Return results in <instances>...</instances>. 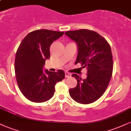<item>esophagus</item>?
Segmentation results:
<instances>
[{"label": "esophagus", "mask_w": 131, "mask_h": 131, "mask_svg": "<svg viewBox=\"0 0 131 131\" xmlns=\"http://www.w3.org/2000/svg\"><path fill=\"white\" fill-rule=\"evenodd\" d=\"M71 76V75L70 73L67 72H65V77H66V78L70 77Z\"/></svg>", "instance_id": "34e87169"}]
</instances>
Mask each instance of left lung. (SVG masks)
I'll return each mask as SVG.
<instances>
[{
    "label": "left lung",
    "instance_id": "left-lung-1",
    "mask_svg": "<svg viewBox=\"0 0 131 131\" xmlns=\"http://www.w3.org/2000/svg\"><path fill=\"white\" fill-rule=\"evenodd\" d=\"M77 43L75 64L87 69V78L82 80L77 74L75 88L70 89V96L77 102L89 104L97 100L107 89L112 76L113 56L110 45L97 32L88 29L68 31L64 34Z\"/></svg>",
    "mask_w": 131,
    "mask_h": 131
}]
</instances>
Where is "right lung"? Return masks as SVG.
<instances>
[{"label":"right lung","mask_w":131,"mask_h":131,"mask_svg":"<svg viewBox=\"0 0 131 131\" xmlns=\"http://www.w3.org/2000/svg\"><path fill=\"white\" fill-rule=\"evenodd\" d=\"M64 32L47 29L34 30L23 39L15 59L17 84L24 96L32 102L41 103L53 96L56 83L64 78V72L59 69L43 73L45 60L50 59L51 43L63 35Z\"/></svg>","instance_id":"add662e5"}]
</instances>
